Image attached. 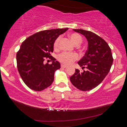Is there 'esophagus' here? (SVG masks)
Here are the masks:
<instances>
[{"mask_svg":"<svg viewBox=\"0 0 127 127\" xmlns=\"http://www.w3.org/2000/svg\"><path fill=\"white\" fill-rule=\"evenodd\" d=\"M61 67H62V68H65L67 67V66L65 65H64V64H62V65H61Z\"/></svg>","mask_w":127,"mask_h":127,"instance_id":"34e87169","label":"esophagus"}]
</instances>
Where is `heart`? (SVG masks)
I'll return each mask as SVG.
<instances>
[{"instance_id":"b5f03b06","label":"heart","mask_w":127,"mask_h":127,"mask_svg":"<svg viewBox=\"0 0 127 127\" xmlns=\"http://www.w3.org/2000/svg\"><path fill=\"white\" fill-rule=\"evenodd\" d=\"M69 37L72 42L75 45H78L82 41V37L78 33H70ZM61 37H58L56 38L53 44L54 49L55 50H58L59 49V44ZM78 55L75 53H67L63 52L58 56V60L61 63L64 65H69L72 64L74 62L78 59Z\"/></svg>"}]
</instances>
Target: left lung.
I'll return each mask as SVG.
<instances>
[{"label":"left lung","instance_id":"obj_1","mask_svg":"<svg viewBox=\"0 0 127 127\" xmlns=\"http://www.w3.org/2000/svg\"><path fill=\"white\" fill-rule=\"evenodd\" d=\"M73 31L84 35L88 41L85 55L78 64L82 66L80 72L76 69L70 77L72 85L83 91H90L100 85L110 70L113 62L111 49L105 41L94 32L81 29Z\"/></svg>","mask_w":127,"mask_h":127}]
</instances>
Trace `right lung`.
<instances>
[{"label": "right lung", "mask_w": 127, "mask_h": 127, "mask_svg": "<svg viewBox=\"0 0 127 127\" xmlns=\"http://www.w3.org/2000/svg\"><path fill=\"white\" fill-rule=\"evenodd\" d=\"M68 30L65 28L40 31L29 36L21 44L16 55L17 69L30 89L40 91L52 84L55 72L61 68V64L51 55L54 42ZM48 58L52 61L51 64H44Z\"/></svg>", "instance_id": "add662e5"}]
</instances>
